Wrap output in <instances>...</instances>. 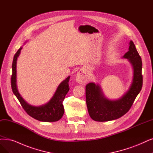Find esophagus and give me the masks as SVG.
Instances as JSON below:
<instances>
[{"mask_svg": "<svg viewBox=\"0 0 153 153\" xmlns=\"http://www.w3.org/2000/svg\"><path fill=\"white\" fill-rule=\"evenodd\" d=\"M89 77L86 71L84 69H81L77 73L76 80L77 82L80 84H86L89 81Z\"/></svg>", "mask_w": 153, "mask_h": 153, "instance_id": "obj_1", "label": "esophagus"}]
</instances>
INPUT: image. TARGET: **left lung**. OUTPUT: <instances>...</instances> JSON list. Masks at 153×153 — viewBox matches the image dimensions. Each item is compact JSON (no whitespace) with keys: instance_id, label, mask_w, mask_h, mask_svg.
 Here are the masks:
<instances>
[{"instance_id":"1","label":"left lung","mask_w":153,"mask_h":153,"mask_svg":"<svg viewBox=\"0 0 153 153\" xmlns=\"http://www.w3.org/2000/svg\"><path fill=\"white\" fill-rule=\"evenodd\" d=\"M123 57L127 59L134 69L132 82L128 91L116 100L107 99L99 84L90 82L86 86V101L88 113L93 120L106 122L117 119L130 110L143 86L142 60L132 41Z\"/></svg>"}]
</instances>
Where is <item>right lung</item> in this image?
I'll use <instances>...</instances> for the list:
<instances>
[{"instance_id": "obj_1", "label": "right lung", "mask_w": 153, "mask_h": 153, "mask_svg": "<svg viewBox=\"0 0 153 153\" xmlns=\"http://www.w3.org/2000/svg\"><path fill=\"white\" fill-rule=\"evenodd\" d=\"M22 47L17 51L14 56L12 69L13 74L11 76V87L13 93L18 99L21 106L27 114L35 119L42 122H56L59 120L64 113V105L62 102L65 95L69 90V81L70 76H68L65 80L62 81L56 89L53 97L46 104L41 106H33L28 104L21 97L17 88L16 80V64L17 59L21 53Z\"/></svg>"}]
</instances>
